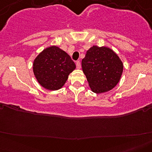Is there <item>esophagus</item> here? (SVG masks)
<instances>
[{
    "label": "esophagus",
    "instance_id": "esophagus-1",
    "mask_svg": "<svg viewBox=\"0 0 152 152\" xmlns=\"http://www.w3.org/2000/svg\"><path fill=\"white\" fill-rule=\"evenodd\" d=\"M76 68L77 69H81V62H80V61H77L76 63Z\"/></svg>",
    "mask_w": 152,
    "mask_h": 152
}]
</instances>
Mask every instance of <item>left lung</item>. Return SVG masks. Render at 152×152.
Listing matches in <instances>:
<instances>
[{
    "label": "left lung",
    "mask_w": 152,
    "mask_h": 152,
    "mask_svg": "<svg viewBox=\"0 0 152 152\" xmlns=\"http://www.w3.org/2000/svg\"><path fill=\"white\" fill-rule=\"evenodd\" d=\"M81 65L90 88L96 94L112 89L123 72L121 61L107 47H91L87 50Z\"/></svg>",
    "instance_id": "obj_1"
}]
</instances>
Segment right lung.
Here are the masks:
<instances>
[{"instance_id":"add662e5","label":"right lung","mask_w":152,"mask_h":152,"mask_svg":"<svg viewBox=\"0 0 152 152\" xmlns=\"http://www.w3.org/2000/svg\"><path fill=\"white\" fill-rule=\"evenodd\" d=\"M33 66L38 83L46 89L53 91L61 88L76 68L69 55L57 46L43 50L35 59Z\"/></svg>"}]
</instances>
